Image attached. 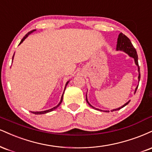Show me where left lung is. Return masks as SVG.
Returning <instances> with one entry per match:
<instances>
[{"instance_id":"8db88e82","label":"left lung","mask_w":152,"mask_h":152,"mask_svg":"<svg viewBox=\"0 0 152 152\" xmlns=\"http://www.w3.org/2000/svg\"><path fill=\"white\" fill-rule=\"evenodd\" d=\"M117 50H120V51H123V52H125V53H127L128 55H129L132 57H133L134 58V61H135V64H136V65L138 66V71H139V76H138V78H139V81L140 80V66H139V64H138V56H137V51L135 48L134 47V46L132 45V44L130 39H129L128 37H127V36L125 35L123 33H120L118 36V44H117V48H116ZM138 86L136 88V89H135V92L136 93L137 91V89ZM86 101L88 104L89 105L91 106V107H92L93 108H95L94 107H93L92 105H91L90 103H88V101L87 100V97L86 96ZM129 101L130 100H129L127 103H126L125 105H122V107H119V108H117V109H114L113 110H111V112H113V111H117V110H120L121 108H122L123 107H125V105H127V104L129 103ZM96 110H98L97 108H95ZM105 112H110V111H105Z\"/></svg>"}]
</instances>
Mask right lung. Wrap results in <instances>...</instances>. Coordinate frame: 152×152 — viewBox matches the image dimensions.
<instances>
[{
	"mask_svg": "<svg viewBox=\"0 0 152 152\" xmlns=\"http://www.w3.org/2000/svg\"><path fill=\"white\" fill-rule=\"evenodd\" d=\"M36 30H32V31H30V32H29L27 34H25V36L23 38V39H22V40L20 41V44H21L22 42H23L24 41V40L25 39V38L27 37V36L29 35V34H31L32 33V32H33L34 31H35ZM13 56H14V55H13ZM13 56H12V59H13ZM68 83H69V81H67V83H66V85L67 84H68ZM65 89H66V87H65ZM65 89H64V91H65ZM63 95H64V94H63ZM63 95H62V96H61V101H60V103L58 104L56 106V107H53V108H52V109H49V110H45V111H41V112H31V113H34V114H35V115H42V114H45V113H49V112H51V111H52V110H55L56 108H57V107H58V106H59V105L61 103V102H62V100H63Z\"/></svg>",
	"mask_w": 152,
	"mask_h": 152,
	"instance_id": "right-lung-1",
	"label": "right lung"
}]
</instances>
